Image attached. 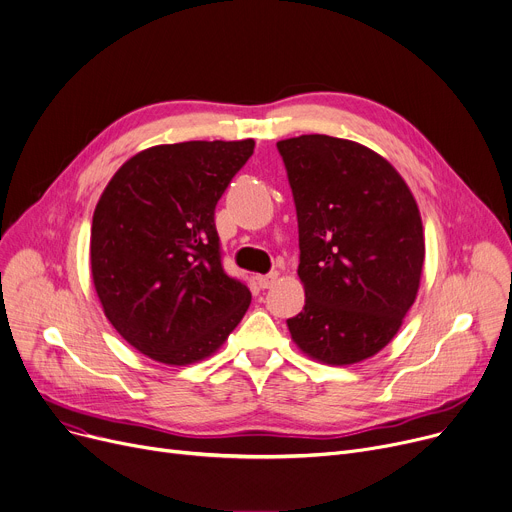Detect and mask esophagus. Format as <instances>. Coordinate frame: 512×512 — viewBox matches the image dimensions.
Instances as JSON below:
<instances>
[{"instance_id":"34e87169","label":"esophagus","mask_w":512,"mask_h":512,"mask_svg":"<svg viewBox=\"0 0 512 512\" xmlns=\"http://www.w3.org/2000/svg\"><path fill=\"white\" fill-rule=\"evenodd\" d=\"M277 279H279V270H272L268 274H262V277H258L256 281H258L260 289H270L274 283H277Z\"/></svg>"}]
</instances>
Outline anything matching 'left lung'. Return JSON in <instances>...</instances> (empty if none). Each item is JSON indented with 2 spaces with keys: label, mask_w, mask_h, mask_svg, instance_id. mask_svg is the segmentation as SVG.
Returning a JSON list of instances; mask_svg holds the SVG:
<instances>
[{
  "label": "left lung",
  "mask_w": 512,
  "mask_h": 512,
  "mask_svg": "<svg viewBox=\"0 0 512 512\" xmlns=\"http://www.w3.org/2000/svg\"><path fill=\"white\" fill-rule=\"evenodd\" d=\"M299 223L303 311L287 320L307 357L352 365L398 334L424 264L414 196L369 147L301 135L277 143Z\"/></svg>",
  "instance_id": "left-lung-1"
}]
</instances>
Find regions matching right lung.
Instances as JSON below:
<instances>
[{
	"label": "right lung",
	"mask_w": 512,
	"mask_h": 512,
	"mask_svg": "<svg viewBox=\"0 0 512 512\" xmlns=\"http://www.w3.org/2000/svg\"><path fill=\"white\" fill-rule=\"evenodd\" d=\"M254 141L155 145L125 162L92 219L90 262L108 322L166 365L203 361L250 307L221 264L215 207Z\"/></svg>",
	"instance_id": "add662e5"
}]
</instances>
